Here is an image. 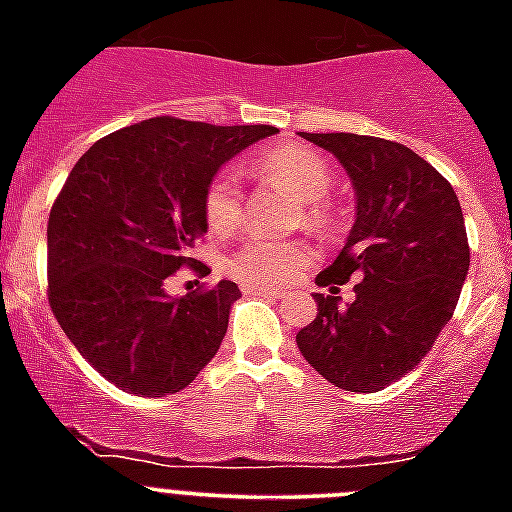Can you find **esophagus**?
I'll return each instance as SVG.
<instances>
[{"label":"esophagus","mask_w":512,"mask_h":512,"mask_svg":"<svg viewBox=\"0 0 512 512\" xmlns=\"http://www.w3.org/2000/svg\"><path fill=\"white\" fill-rule=\"evenodd\" d=\"M246 292H248V295H259V297H274V300H284V297H287L282 289L256 287V284H246Z\"/></svg>","instance_id":"obj_1"}]
</instances>
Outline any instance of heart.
<instances>
[{"mask_svg": "<svg viewBox=\"0 0 512 512\" xmlns=\"http://www.w3.org/2000/svg\"><path fill=\"white\" fill-rule=\"evenodd\" d=\"M253 171L287 189L295 200L310 205L307 223H320L323 212L318 202L333 184L330 166L320 153L307 146L287 143L261 151L253 161ZM205 220L215 233H230L241 220V182L233 169L217 171L205 189ZM312 261V248L302 241H271L251 235L225 259L230 277L256 287H274L295 279Z\"/></svg>", "mask_w": 512, "mask_h": 512, "instance_id": "1", "label": "heart"}]
</instances>
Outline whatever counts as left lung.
Listing matches in <instances>:
<instances>
[{
	"mask_svg": "<svg viewBox=\"0 0 512 512\" xmlns=\"http://www.w3.org/2000/svg\"><path fill=\"white\" fill-rule=\"evenodd\" d=\"M338 158L354 184L356 220L336 261L318 274V315L297 333L307 364L348 392L405 377L454 315L469 271L459 197L428 161L395 140L300 133ZM360 279L340 305L336 283Z\"/></svg>",
	"mask_w": 512,
	"mask_h": 512,
	"instance_id": "1",
	"label": "left lung"
}]
</instances>
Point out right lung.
<instances>
[{
  "label": "right lung",
  "mask_w": 512,
  "mask_h": 512,
  "mask_svg": "<svg viewBox=\"0 0 512 512\" xmlns=\"http://www.w3.org/2000/svg\"><path fill=\"white\" fill-rule=\"evenodd\" d=\"M274 133L153 117L104 135L76 161L48 217V302L107 382L138 397L174 395L217 354L238 284L184 297L164 284L194 264L212 176Z\"/></svg>",
  "instance_id": "1"
}]
</instances>
